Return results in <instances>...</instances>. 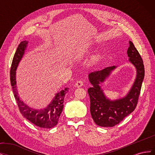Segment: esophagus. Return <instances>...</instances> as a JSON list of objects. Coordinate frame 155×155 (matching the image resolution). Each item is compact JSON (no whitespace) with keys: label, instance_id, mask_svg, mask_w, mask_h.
Instances as JSON below:
<instances>
[{"label":"esophagus","instance_id":"esophagus-1","mask_svg":"<svg viewBox=\"0 0 155 155\" xmlns=\"http://www.w3.org/2000/svg\"><path fill=\"white\" fill-rule=\"evenodd\" d=\"M83 85V82L81 80H78L76 81V84H75V87L79 88V87H81Z\"/></svg>","mask_w":155,"mask_h":155}]
</instances>
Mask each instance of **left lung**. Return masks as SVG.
<instances>
[{"instance_id":"obj_1","label":"left lung","mask_w":155,"mask_h":155,"mask_svg":"<svg viewBox=\"0 0 155 155\" xmlns=\"http://www.w3.org/2000/svg\"><path fill=\"white\" fill-rule=\"evenodd\" d=\"M129 61L137 70V76L130 91L122 98L110 100L107 97L100 84L104 83L117 67H107L88 74L89 81L92 85L88 89L91 100V114L96 125L101 127H114L133 112L137 107L144 78L143 60L132 42L129 41L127 51Z\"/></svg>"}]
</instances>
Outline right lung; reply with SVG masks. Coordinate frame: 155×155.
Masks as SVG:
<instances>
[{"mask_svg":"<svg viewBox=\"0 0 155 155\" xmlns=\"http://www.w3.org/2000/svg\"><path fill=\"white\" fill-rule=\"evenodd\" d=\"M28 43V41H24L18 45L12 61L10 69V81L14 97L17 101L21 113L25 118L39 127L50 129L54 127L58 123L59 116L63 109L64 98L68 91V88H65L56 93L53 100L44 109H33L21 100L18 94L16 85V70L25 54Z\"/></svg>","mask_w":155,"mask_h":155,"instance_id":"obj_1","label":"right lung"}]
</instances>
